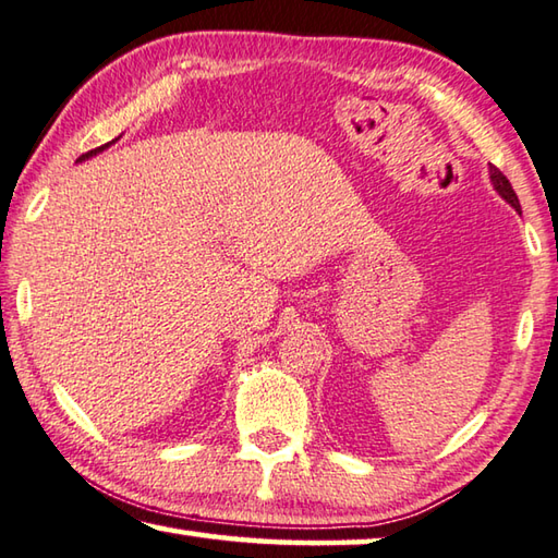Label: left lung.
Here are the masks:
<instances>
[{
	"label": "left lung",
	"mask_w": 558,
	"mask_h": 558,
	"mask_svg": "<svg viewBox=\"0 0 558 558\" xmlns=\"http://www.w3.org/2000/svg\"><path fill=\"white\" fill-rule=\"evenodd\" d=\"M488 173H490V182H493L495 192H498V195H500L505 202H508L510 207H514V209L520 211V199H518V195H514V190H512V185H510V180L505 178V175L500 173V170L495 168V166H490Z\"/></svg>",
	"instance_id": "left-lung-1"
}]
</instances>
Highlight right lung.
<instances>
[{
    "label": "right lung",
    "instance_id": "obj_1",
    "mask_svg": "<svg viewBox=\"0 0 558 558\" xmlns=\"http://www.w3.org/2000/svg\"><path fill=\"white\" fill-rule=\"evenodd\" d=\"M107 146H109V144H107ZM107 146H102V148H95V150H89V154H85V156H83V158H80V160H85V158H93V156H97V154H99V150H105Z\"/></svg>",
    "mask_w": 558,
    "mask_h": 558
}]
</instances>
